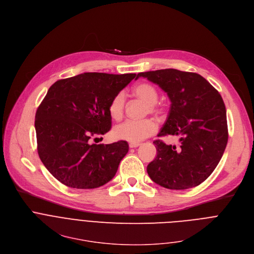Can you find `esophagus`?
<instances>
[{"label": "esophagus", "mask_w": 254, "mask_h": 254, "mask_svg": "<svg viewBox=\"0 0 254 254\" xmlns=\"http://www.w3.org/2000/svg\"><path fill=\"white\" fill-rule=\"evenodd\" d=\"M140 144L139 143H136V142H130L129 143V147L130 148H135V147H137V146H139Z\"/></svg>", "instance_id": "1"}]
</instances>
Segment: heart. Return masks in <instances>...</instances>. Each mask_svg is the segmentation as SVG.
<instances>
[{"label": "heart", "instance_id": "1", "mask_svg": "<svg viewBox=\"0 0 254 254\" xmlns=\"http://www.w3.org/2000/svg\"><path fill=\"white\" fill-rule=\"evenodd\" d=\"M133 94L137 99L141 100L148 106V111L150 114H159V110L155 106L158 100V93L152 84L147 82L139 83L136 87H134ZM125 105L126 96L125 93L121 92L114 97L109 106V114L113 120L119 121L122 119L125 111ZM155 130L156 125L151 120H145L141 122L128 120L115 127L114 135L118 139L137 143L152 135Z\"/></svg>", "mask_w": 254, "mask_h": 254}]
</instances>
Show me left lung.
<instances>
[{"label":"left lung","instance_id":"left-lung-1","mask_svg":"<svg viewBox=\"0 0 254 254\" xmlns=\"http://www.w3.org/2000/svg\"><path fill=\"white\" fill-rule=\"evenodd\" d=\"M166 93L167 119L158 133L180 136L181 146L153 141L156 157L146 171L168 190H188L203 183L217 166L227 144L226 110L221 96L200 74L165 68L137 73Z\"/></svg>","mask_w":254,"mask_h":254}]
</instances>
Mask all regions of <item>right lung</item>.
<instances>
[{
	"label": "right lung",
	"mask_w": 254,
	"mask_h": 254,
	"mask_svg": "<svg viewBox=\"0 0 254 254\" xmlns=\"http://www.w3.org/2000/svg\"><path fill=\"white\" fill-rule=\"evenodd\" d=\"M135 75L83 72L49 89L37 110L35 128L39 156L59 182L89 190L114 179L128 151L127 142L96 144L92 137L110 130L109 106Z\"/></svg>",
	"instance_id": "1"
}]
</instances>
